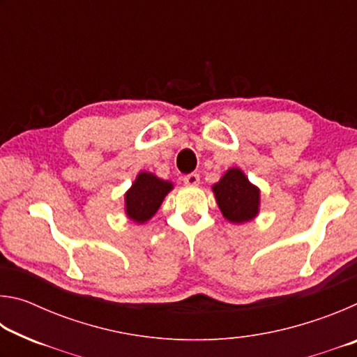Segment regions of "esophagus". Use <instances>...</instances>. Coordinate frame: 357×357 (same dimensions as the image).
<instances>
[{"label":"esophagus","instance_id":"1","mask_svg":"<svg viewBox=\"0 0 357 357\" xmlns=\"http://www.w3.org/2000/svg\"><path fill=\"white\" fill-rule=\"evenodd\" d=\"M183 181H184V184H187V185H197L198 183H200V174L189 173V174H185Z\"/></svg>","mask_w":357,"mask_h":357}]
</instances>
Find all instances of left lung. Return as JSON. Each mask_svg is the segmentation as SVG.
<instances>
[{"instance_id": "left-lung-1", "label": "left lung", "mask_w": 357, "mask_h": 357, "mask_svg": "<svg viewBox=\"0 0 357 357\" xmlns=\"http://www.w3.org/2000/svg\"><path fill=\"white\" fill-rule=\"evenodd\" d=\"M215 200L225 219L233 223L249 222L258 214L259 190L249 183L239 168H229L213 185Z\"/></svg>"}]
</instances>
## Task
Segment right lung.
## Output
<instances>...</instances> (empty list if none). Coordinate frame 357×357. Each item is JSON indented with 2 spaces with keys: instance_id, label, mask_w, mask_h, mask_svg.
<instances>
[{
  "instance_id": "1",
  "label": "right lung",
  "mask_w": 357,
  "mask_h": 357,
  "mask_svg": "<svg viewBox=\"0 0 357 357\" xmlns=\"http://www.w3.org/2000/svg\"><path fill=\"white\" fill-rule=\"evenodd\" d=\"M173 184L159 179L153 173H140L126 193V214L137 223H143L153 217Z\"/></svg>"
}]
</instances>
